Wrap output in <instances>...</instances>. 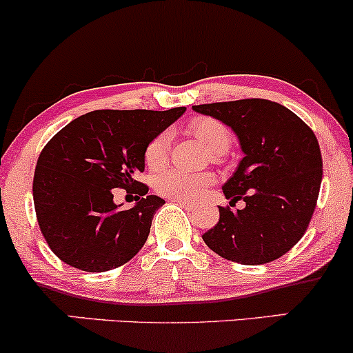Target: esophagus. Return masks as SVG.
<instances>
[{"mask_svg":"<svg viewBox=\"0 0 353 353\" xmlns=\"http://www.w3.org/2000/svg\"><path fill=\"white\" fill-rule=\"evenodd\" d=\"M173 201H176V203H180L181 207H185V208H193V203L188 200H173Z\"/></svg>","mask_w":353,"mask_h":353,"instance_id":"34e87169","label":"esophagus"}]
</instances>
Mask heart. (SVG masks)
Segmentation results:
<instances>
[{
    "label": "heart",
    "mask_w": 353,
    "mask_h": 353,
    "mask_svg": "<svg viewBox=\"0 0 353 353\" xmlns=\"http://www.w3.org/2000/svg\"><path fill=\"white\" fill-rule=\"evenodd\" d=\"M190 132L195 134L205 148L215 155H221L230 148L232 134L221 121L215 118H196L190 121ZM172 146V133L168 130L160 132L145 146V163L150 170H158L166 163ZM213 183L210 173H187L183 170H166L155 178V188L160 195L172 200H195L205 188Z\"/></svg>",
    "instance_id": "b5f03b06"
}]
</instances>
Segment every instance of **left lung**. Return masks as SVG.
Segmentation results:
<instances>
[{
  "instance_id": "8db88e82",
  "label": "left lung",
  "mask_w": 353,
  "mask_h": 353,
  "mask_svg": "<svg viewBox=\"0 0 353 353\" xmlns=\"http://www.w3.org/2000/svg\"><path fill=\"white\" fill-rule=\"evenodd\" d=\"M193 110L213 117L239 137V168L221 187L230 206L201 235L208 248L241 265H262L285 255L310 223L322 183V155L315 133L280 103L248 100L208 103Z\"/></svg>"
}]
</instances>
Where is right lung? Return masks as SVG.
I'll use <instances>...</instances> for the list:
<instances>
[{
    "instance_id": "obj_1",
    "label": "right lung",
    "mask_w": 353,
    "mask_h": 353,
    "mask_svg": "<svg viewBox=\"0 0 353 353\" xmlns=\"http://www.w3.org/2000/svg\"><path fill=\"white\" fill-rule=\"evenodd\" d=\"M185 106L97 110L61 128L41 150L33 178L39 230L61 262L106 272L132 260L148 239L163 198L134 180L145 170V146L178 120ZM114 188L139 195L133 209L112 201Z\"/></svg>"
}]
</instances>
